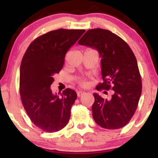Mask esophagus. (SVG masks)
Returning <instances> with one entry per match:
<instances>
[{
	"label": "esophagus",
	"instance_id": "esophagus-1",
	"mask_svg": "<svg viewBox=\"0 0 158 158\" xmlns=\"http://www.w3.org/2000/svg\"><path fill=\"white\" fill-rule=\"evenodd\" d=\"M84 94H85V91H79V92H77V95H78V97L81 96V95H84Z\"/></svg>",
	"mask_w": 158,
	"mask_h": 158
}]
</instances>
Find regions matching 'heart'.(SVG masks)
I'll list each match as a JSON object with an SVG mask.
<instances>
[{"label": "heart", "instance_id": "heart-1", "mask_svg": "<svg viewBox=\"0 0 158 158\" xmlns=\"http://www.w3.org/2000/svg\"><path fill=\"white\" fill-rule=\"evenodd\" d=\"M80 83L81 84V85H85V81H82V80H81V81H80Z\"/></svg>", "mask_w": 158, "mask_h": 158}]
</instances>
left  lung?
<instances>
[{
    "instance_id": "8db88e82",
    "label": "left lung",
    "mask_w": 158,
    "mask_h": 158,
    "mask_svg": "<svg viewBox=\"0 0 158 158\" xmlns=\"http://www.w3.org/2000/svg\"><path fill=\"white\" fill-rule=\"evenodd\" d=\"M78 43L97 49L101 56L103 82L98 84L97 90H114L110 100L93 94L94 120L106 129L125 126L136 110L142 87L133 51L120 37L101 28L87 31Z\"/></svg>"
}]
</instances>
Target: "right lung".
<instances>
[{
    "mask_svg": "<svg viewBox=\"0 0 158 158\" xmlns=\"http://www.w3.org/2000/svg\"><path fill=\"white\" fill-rule=\"evenodd\" d=\"M85 30L58 29L45 33L29 45L19 71V93L26 112L35 126L57 132L69 123L77 93L65 89L61 96L53 94V76L63 69L67 51Z\"/></svg>",
    "mask_w": 158,
    "mask_h": 158,
    "instance_id": "add662e5",
    "label": "right lung"
}]
</instances>
